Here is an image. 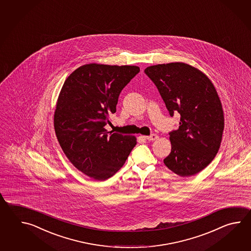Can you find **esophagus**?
I'll return each mask as SVG.
<instances>
[{"mask_svg": "<svg viewBox=\"0 0 251 251\" xmlns=\"http://www.w3.org/2000/svg\"><path fill=\"white\" fill-rule=\"evenodd\" d=\"M144 139H146L148 141H154V140L158 138V135L156 133H152V134H151L149 136H144Z\"/></svg>", "mask_w": 251, "mask_h": 251, "instance_id": "esophagus-1", "label": "esophagus"}]
</instances>
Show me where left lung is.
<instances>
[{
    "mask_svg": "<svg viewBox=\"0 0 251 251\" xmlns=\"http://www.w3.org/2000/svg\"><path fill=\"white\" fill-rule=\"evenodd\" d=\"M144 73L171 118L180 115L178 129L169 133L171 151L164 164L178 176L198 174L211 163L222 142L224 111L217 91L206 75L184 63L152 65Z\"/></svg>",
    "mask_w": 251,
    "mask_h": 251,
    "instance_id": "1",
    "label": "left lung"
}]
</instances>
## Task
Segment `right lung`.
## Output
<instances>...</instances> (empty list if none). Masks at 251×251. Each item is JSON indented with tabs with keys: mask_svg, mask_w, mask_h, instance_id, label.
<instances>
[{
	"mask_svg": "<svg viewBox=\"0 0 251 251\" xmlns=\"http://www.w3.org/2000/svg\"><path fill=\"white\" fill-rule=\"evenodd\" d=\"M140 72L133 65L85 64L64 81L53 117L55 134L74 165L97 180L118 172L136 138L105 129L118 97Z\"/></svg>",
	"mask_w": 251,
	"mask_h": 251,
	"instance_id": "add662e5",
	"label": "right lung"
}]
</instances>
